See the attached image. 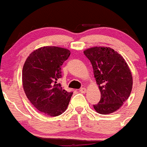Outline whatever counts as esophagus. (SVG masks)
<instances>
[{
    "instance_id": "esophagus-1",
    "label": "esophagus",
    "mask_w": 147,
    "mask_h": 147,
    "mask_svg": "<svg viewBox=\"0 0 147 147\" xmlns=\"http://www.w3.org/2000/svg\"><path fill=\"white\" fill-rule=\"evenodd\" d=\"M80 92H82V93H85V92H86V89L85 87H83L81 88L80 90Z\"/></svg>"
}]
</instances>
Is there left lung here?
<instances>
[{
	"label": "left lung",
	"instance_id": "left-lung-1",
	"mask_svg": "<svg viewBox=\"0 0 147 147\" xmlns=\"http://www.w3.org/2000/svg\"><path fill=\"white\" fill-rule=\"evenodd\" d=\"M83 53L92 64L101 92L94 109L101 115L113 113L130 96L133 86L131 70L124 57L109 47H92Z\"/></svg>",
	"mask_w": 147,
	"mask_h": 147
}]
</instances>
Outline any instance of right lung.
I'll return each instance as SVG.
<instances>
[{"instance_id": "1", "label": "right lung", "mask_w": 147, "mask_h": 147, "mask_svg": "<svg viewBox=\"0 0 147 147\" xmlns=\"http://www.w3.org/2000/svg\"><path fill=\"white\" fill-rule=\"evenodd\" d=\"M70 55L67 49L45 46L36 49L26 58L22 72L24 92L37 110L51 117L65 111L73 92L61 87V67Z\"/></svg>"}]
</instances>
